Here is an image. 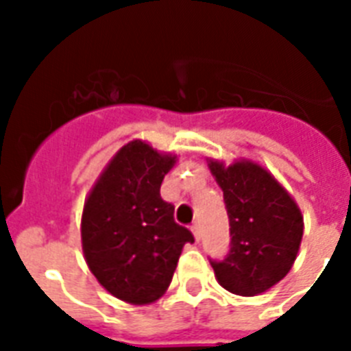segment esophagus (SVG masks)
Here are the masks:
<instances>
[{"label": "esophagus", "instance_id": "1", "mask_svg": "<svg viewBox=\"0 0 351 351\" xmlns=\"http://www.w3.org/2000/svg\"><path fill=\"white\" fill-rule=\"evenodd\" d=\"M191 231H193V234H195V240H197V242L200 239H202V231H200V224H193Z\"/></svg>", "mask_w": 351, "mask_h": 351}]
</instances>
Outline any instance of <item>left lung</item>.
<instances>
[{"label": "left lung", "instance_id": "obj_1", "mask_svg": "<svg viewBox=\"0 0 351 351\" xmlns=\"http://www.w3.org/2000/svg\"><path fill=\"white\" fill-rule=\"evenodd\" d=\"M209 169L224 191L231 244L224 261H209L224 289L255 297L282 280L299 253L304 222L289 193L251 160L226 167L209 160Z\"/></svg>", "mask_w": 351, "mask_h": 351}]
</instances>
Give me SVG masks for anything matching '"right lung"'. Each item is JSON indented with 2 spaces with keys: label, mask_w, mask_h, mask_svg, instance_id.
I'll list each match as a JSON object with an SVG mask.
<instances>
[{
  "label": "right lung",
  "mask_w": 351,
  "mask_h": 351,
  "mask_svg": "<svg viewBox=\"0 0 351 351\" xmlns=\"http://www.w3.org/2000/svg\"><path fill=\"white\" fill-rule=\"evenodd\" d=\"M176 156L132 140L107 164L85 200L82 247L98 282L129 304H151L169 288L182 247L195 242L160 197Z\"/></svg>",
  "instance_id": "1"
}]
</instances>
